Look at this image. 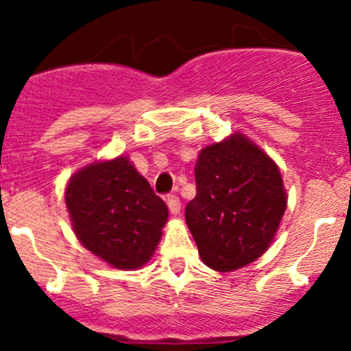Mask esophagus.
I'll return each instance as SVG.
<instances>
[{
    "label": "esophagus",
    "mask_w": 351,
    "mask_h": 351,
    "mask_svg": "<svg viewBox=\"0 0 351 351\" xmlns=\"http://www.w3.org/2000/svg\"><path fill=\"white\" fill-rule=\"evenodd\" d=\"M166 204H168V208L171 214H180V210H182V202H180V198L176 195H168L166 197Z\"/></svg>",
    "instance_id": "1"
}]
</instances>
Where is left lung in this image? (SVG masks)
<instances>
[{"instance_id":"obj_1","label":"left lung","mask_w":351,"mask_h":351,"mask_svg":"<svg viewBox=\"0 0 351 351\" xmlns=\"http://www.w3.org/2000/svg\"><path fill=\"white\" fill-rule=\"evenodd\" d=\"M195 183L185 219L202 261L232 271L260 258L287 207L277 165L238 134L202 149Z\"/></svg>"}]
</instances>
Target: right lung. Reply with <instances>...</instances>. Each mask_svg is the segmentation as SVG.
Returning <instances> with one entry per match:
<instances>
[{
	"mask_svg": "<svg viewBox=\"0 0 351 351\" xmlns=\"http://www.w3.org/2000/svg\"><path fill=\"white\" fill-rule=\"evenodd\" d=\"M66 205L81 244L122 270L149 260L168 219L165 202L123 156L76 173Z\"/></svg>",
	"mask_w": 351,
	"mask_h": 351,
	"instance_id": "add662e5",
	"label": "right lung"
}]
</instances>
